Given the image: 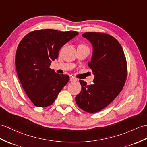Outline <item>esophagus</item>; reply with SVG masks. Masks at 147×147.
Masks as SVG:
<instances>
[{
    "mask_svg": "<svg viewBox=\"0 0 147 147\" xmlns=\"http://www.w3.org/2000/svg\"><path fill=\"white\" fill-rule=\"evenodd\" d=\"M69 80H70V81H75L77 80V79H76V78H74L73 76H70Z\"/></svg>",
    "mask_w": 147,
    "mask_h": 147,
    "instance_id": "34e87169",
    "label": "esophagus"
}]
</instances>
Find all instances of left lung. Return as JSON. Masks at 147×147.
<instances>
[{"label":"left lung","instance_id":"obj_1","mask_svg":"<svg viewBox=\"0 0 147 147\" xmlns=\"http://www.w3.org/2000/svg\"><path fill=\"white\" fill-rule=\"evenodd\" d=\"M82 36L93 46L88 66L94 78L90 85L80 80L81 91L75 100L81 109L93 113L107 107L120 93L127 79V61L120 44L113 36L100 32H85Z\"/></svg>","mask_w":147,"mask_h":147}]
</instances>
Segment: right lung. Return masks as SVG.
Listing matches in <instances>:
<instances>
[{"mask_svg": "<svg viewBox=\"0 0 147 147\" xmlns=\"http://www.w3.org/2000/svg\"><path fill=\"white\" fill-rule=\"evenodd\" d=\"M78 32L42 29L27 34L20 42L16 54V69L24 90L37 107L52 105L69 81L49 67L64 44Z\"/></svg>", "mask_w": 147, "mask_h": 147, "instance_id": "add662e5", "label": "right lung"}]
</instances>
